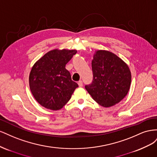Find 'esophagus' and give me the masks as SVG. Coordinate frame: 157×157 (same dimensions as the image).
I'll return each instance as SVG.
<instances>
[{"label":"esophagus","instance_id":"34e87169","mask_svg":"<svg viewBox=\"0 0 157 157\" xmlns=\"http://www.w3.org/2000/svg\"><path fill=\"white\" fill-rule=\"evenodd\" d=\"M78 86H79V87H82V85H83L82 80H79V81L78 82Z\"/></svg>","mask_w":157,"mask_h":157}]
</instances>
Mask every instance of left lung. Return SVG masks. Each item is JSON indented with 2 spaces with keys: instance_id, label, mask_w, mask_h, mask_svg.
<instances>
[{
  "instance_id": "left-lung-1",
  "label": "left lung",
  "mask_w": 157,
  "mask_h": 157,
  "mask_svg": "<svg viewBox=\"0 0 157 157\" xmlns=\"http://www.w3.org/2000/svg\"><path fill=\"white\" fill-rule=\"evenodd\" d=\"M93 82L85 88L104 107L119 103L129 92L132 75L128 65L113 52L97 50L92 61Z\"/></svg>"
}]
</instances>
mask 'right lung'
Wrapping results in <instances>:
<instances>
[{"label": "right lung", "instance_id": "add662e5", "mask_svg": "<svg viewBox=\"0 0 157 157\" xmlns=\"http://www.w3.org/2000/svg\"><path fill=\"white\" fill-rule=\"evenodd\" d=\"M76 50L54 49L37 60L29 77L31 92L40 105L57 111L62 108L78 86L71 79L65 65Z\"/></svg>", "mask_w": 157, "mask_h": 157}]
</instances>
